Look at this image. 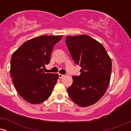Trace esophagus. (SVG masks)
<instances>
[{"mask_svg": "<svg viewBox=\"0 0 131 131\" xmlns=\"http://www.w3.org/2000/svg\"><path fill=\"white\" fill-rule=\"evenodd\" d=\"M58 76H59V78H63L64 77V75L61 74H58Z\"/></svg>", "mask_w": 131, "mask_h": 131, "instance_id": "34e87169", "label": "esophagus"}]
</instances>
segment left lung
Here are the masks:
<instances>
[{
    "mask_svg": "<svg viewBox=\"0 0 131 131\" xmlns=\"http://www.w3.org/2000/svg\"><path fill=\"white\" fill-rule=\"evenodd\" d=\"M65 41L73 60L82 68L79 76H73V84L68 88L69 96L81 107L94 105L109 85L110 57L101 43L86 34L68 36Z\"/></svg>",
    "mask_w": 131,
    "mask_h": 131,
    "instance_id": "8db88e82",
    "label": "left lung"
}]
</instances>
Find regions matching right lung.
<instances>
[{
	"label": "right lung",
	"mask_w": 131,
	"mask_h": 131,
	"mask_svg": "<svg viewBox=\"0 0 131 131\" xmlns=\"http://www.w3.org/2000/svg\"><path fill=\"white\" fill-rule=\"evenodd\" d=\"M63 36H40L24 42L11 58L10 75L15 88L24 100L39 104L49 98L56 84L58 74L46 73L53 46Z\"/></svg>",
	"instance_id": "obj_1"
}]
</instances>
